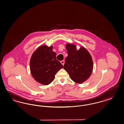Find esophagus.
<instances>
[{"label":"esophagus","instance_id":"obj_1","mask_svg":"<svg viewBox=\"0 0 124 124\" xmlns=\"http://www.w3.org/2000/svg\"><path fill=\"white\" fill-rule=\"evenodd\" d=\"M60 62H61V63L63 65H64V64H65V61L64 60H62V61H60Z\"/></svg>","mask_w":124,"mask_h":124}]
</instances>
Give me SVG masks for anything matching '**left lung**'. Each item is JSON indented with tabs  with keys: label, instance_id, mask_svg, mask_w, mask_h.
<instances>
[{
	"label": "left lung",
	"instance_id": "left-lung-1",
	"mask_svg": "<svg viewBox=\"0 0 124 124\" xmlns=\"http://www.w3.org/2000/svg\"><path fill=\"white\" fill-rule=\"evenodd\" d=\"M68 56L65 60L64 69L71 79L75 83L81 84L88 79L93 70V62L87 50L81 47L78 50L73 44L66 45Z\"/></svg>",
	"mask_w": 124,
	"mask_h": 124
}]
</instances>
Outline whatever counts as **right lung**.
Returning <instances> with one entry per match:
<instances>
[{
    "instance_id": "add662e5",
    "label": "right lung",
    "mask_w": 124,
    "mask_h": 124,
    "mask_svg": "<svg viewBox=\"0 0 124 124\" xmlns=\"http://www.w3.org/2000/svg\"><path fill=\"white\" fill-rule=\"evenodd\" d=\"M53 46H42L32 54L30 62L31 72L36 81L48 85L55 78V75L63 65L56 59Z\"/></svg>"
}]
</instances>
